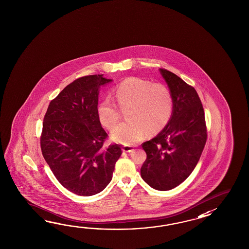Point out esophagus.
Here are the masks:
<instances>
[{
  "label": "esophagus",
  "instance_id": "obj_1",
  "mask_svg": "<svg viewBox=\"0 0 249 249\" xmlns=\"http://www.w3.org/2000/svg\"><path fill=\"white\" fill-rule=\"evenodd\" d=\"M133 150H134V148L131 147V146H126L125 145V146L123 147V151H124V152H132Z\"/></svg>",
  "mask_w": 249,
  "mask_h": 249
}]
</instances>
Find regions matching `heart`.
Masks as SVG:
<instances>
[{
    "label": "heart",
    "instance_id": "b5f03b06",
    "mask_svg": "<svg viewBox=\"0 0 249 249\" xmlns=\"http://www.w3.org/2000/svg\"><path fill=\"white\" fill-rule=\"evenodd\" d=\"M114 98L118 107L125 109L126 121L112 132V139L124 145H133L150 133L161 132L174 111V98L162 84H153L140 77H128L116 86ZM97 115L103 126L112 130L120 119V111L113 101H101Z\"/></svg>",
    "mask_w": 249,
    "mask_h": 249
}]
</instances>
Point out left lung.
Listing matches in <instances>:
<instances>
[{
  "label": "left lung",
  "mask_w": 249,
  "mask_h": 249,
  "mask_svg": "<svg viewBox=\"0 0 249 249\" xmlns=\"http://www.w3.org/2000/svg\"><path fill=\"white\" fill-rule=\"evenodd\" d=\"M174 98L169 123L152 140L142 143L147 159L141 168L145 182L158 191H169L190 176L207 142L201 101L194 87L166 69H159Z\"/></svg>",
  "instance_id": "left-lung-1"
}]
</instances>
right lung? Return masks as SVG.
<instances>
[{"label":"right lung","mask_w":249,"mask_h":249,"mask_svg":"<svg viewBox=\"0 0 249 249\" xmlns=\"http://www.w3.org/2000/svg\"><path fill=\"white\" fill-rule=\"evenodd\" d=\"M102 75L83 76L66 86L43 118L42 156L60 184L79 196L103 191L122 154L121 145H105L107 134L97 115L100 87L112 81Z\"/></svg>","instance_id":"1"}]
</instances>
